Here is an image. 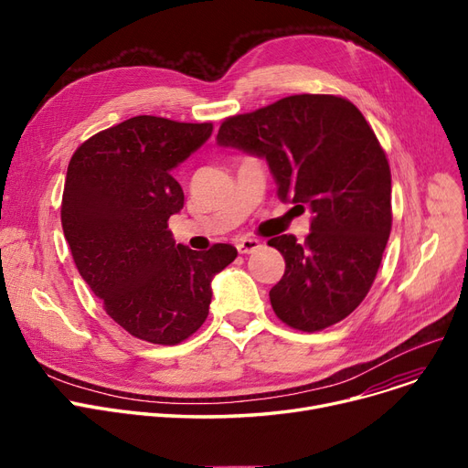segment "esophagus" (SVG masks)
Instances as JSON below:
<instances>
[{
	"label": "esophagus",
	"mask_w": 468,
	"mask_h": 468,
	"mask_svg": "<svg viewBox=\"0 0 468 468\" xmlns=\"http://www.w3.org/2000/svg\"><path fill=\"white\" fill-rule=\"evenodd\" d=\"M260 247H261V242H260L258 239H254V237H244V239H240V240L237 242L239 254H252V252H256Z\"/></svg>",
	"instance_id": "esophagus-1"
}]
</instances>
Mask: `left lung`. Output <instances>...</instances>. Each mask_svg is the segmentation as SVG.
<instances>
[{
    "instance_id": "left-lung-1",
    "label": "left lung",
    "mask_w": 468,
    "mask_h": 468,
    "mask_svg": "<svg viewBox=\"0 0 468 468\" xmlns=\"http://www.w3.org/2000/svg\"><path fill=\"white\" fill-rule=\"evenodd\" d=\"M218 144L265 157L281 199L313 212L305 242L267 240L286 261L269 292L275 314L302 332L349 316L374 284L392 226L388 161L360 110L334 94H293L228 117Z\"/></svg>"
}]
</instances>
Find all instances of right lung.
<instances>
[{
	"label": "right lung",
	"mask_w": 468,
	"mask_h": 468,
	"mask_svg": "<svg viewBox=\"0 0 468 468\" xmlns=\"http://www.w3.org/2000/svg\"><path fill=\"white\" fill-rule=\"evenodd\" d=\"M212 122L136 115L96 133L71 155L62 229L83 281L131 335L176 346L203 326L210 282L237 258L231 244H176L168 218L184 208L172 176L210 138Z\"/></svg>",
	"instance_id": "right-lung-1"
}]
</instances>
